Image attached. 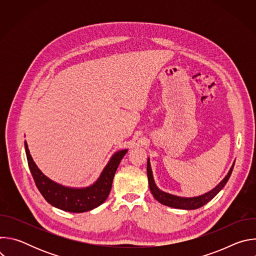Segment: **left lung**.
I'll use <instances>...</instances> for the list:
<instances>
[{"instance_id":"obj_1","label":"left lung","mask_w":256,"mask_h":256,"mask_svg":"<svg viewBox=\"0 0 256 256\" xmlns=\"http://www.w3.org/2000/svg\"><path fill=\"white\" fill-rule=\"evenodd\" d=\"M234 165H235V161L233 162V165L231 166L229 172L224 177V179L212 190H210L204 194L198 196L184 198V196H179L165 192L157 186V184H155L153 171L151 168L150 158H148L147 175H148V180H149V188H150V190H151L153 196L156 198V200H158L160 204H162L164 206H167L170 208H180V210H196V208L204 206L206 204H208L210 200H212L218 192L223 190V188L226 186L227 181L229 180V178L232 174Z\"/></svg>"}]
</instances>
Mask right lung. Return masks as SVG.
Instances as JSON below:
<instances>
[{
    "label": "right lung",
    "mask_w": 256,
    "mask_h": 256,
    "mask_svg": "<svg viewBox=\"0 0 256 256\" xmlns=\"http://www.w3.org/2000/svg\"><path fill=\"white\" fill-rule=\"evenodd\" d=\"M24 146L30 172L42 196L54 208L70 212H88L106 200L112 190L116 169L128 151V149H124L116 152L93 184L85 188H70L60 184L44 175L33 161L26 140Z\"/></svg>",
    "instance_id": "1"
}]
</instances>
